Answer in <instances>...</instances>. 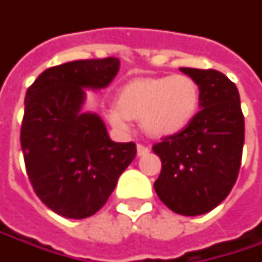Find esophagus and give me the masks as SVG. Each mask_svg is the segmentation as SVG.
Masks as SVG:
<instances>
[{"instance_id":"1","label":"esophagus","mask_w":262,"mask_h":262,"mask_svg":"<svg viewBox=\"0 0 262 262\" xmlns=\"http://www.w3.org/2000/svg\"><path fill=\"white\" fill-rule=\"evenodd\" d=\"M150 153V147L144 144H137V155L138 156H146Z\"/></svg>"}]
</instances>
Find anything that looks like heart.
<instances>
[{
    "label": "heart",
    "instance_id": "1",
    "mask_svg": "<svg viewBox=\"0 0 262 262\" xmlns=\"http://www.w3.org/2000/svg\"><path fill=\"white\" fill-rule=\"evenodd\" d=\"M200 89L188 76L137 78L121 87L115 105L106 109L116 129L128 131L131 119H141L151 136H170L184 129L196 114Z\"/></svg>",
    "mask_w": 262,
    "mask_h": 262
}]
</instances>
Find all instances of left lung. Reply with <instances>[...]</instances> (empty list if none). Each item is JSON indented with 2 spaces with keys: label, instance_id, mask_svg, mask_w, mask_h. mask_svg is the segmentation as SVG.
Instances as JSON below:
<instances>
[{
  "label": "left lung",
  "instance_id": "left-lung-1",
  "mask_svg": "<svg viewBox=\"0 0 262 262\" xmlns=\"http://www.w3.org/2000/svg\"><path fill=\"white\" fill-rule=\"evenodd\" d=\"M200 89V112L179 133L153 146L162 160L157 195L172 211L200 216L217 207L235 185L245 122L233 81L216 70L181 68Z\"/></svg>",
  "mask_w": 262,
  "mask_h": 262
}]
</instances>
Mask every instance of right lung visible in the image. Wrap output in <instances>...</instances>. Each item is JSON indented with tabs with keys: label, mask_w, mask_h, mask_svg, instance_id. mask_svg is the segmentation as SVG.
I'll return each instance as SVG.
<instances>
[{
	"label": "right lung",
	"mask_w": 262,
	"mask_h": 262,
	"mask_svg": "<svg viewBox=\"0 0 262 262\" xmlns=\"http://www.w3.org/2000/svg\"><path fill=\"white\" fill-rule=\"evenodd\" d=\"M118 70L114 56L73 61L45 70L26 92V172L36 195L59 216H93L136 157L134 143L112 141L100 116L81 112L84 89H103Z\"/></svg>",
	"instance_id": "add662e5"
}]
</instances>
